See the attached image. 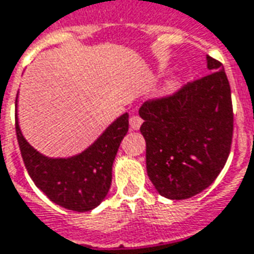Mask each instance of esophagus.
Masks as SVG:
<instances>
[{"label":"esophagus","mask_w":254,"mask_h":254,"mask_svg":"<svg viewBox=\"0 0 254 254\" xmlns=\"http://www.w3.org/2000/svg\"><path fill=\"white\" fill-rule=\"evenodd\" d=\"M141 124H143V120H141L139 115H133L129 120V127H130V130H139Z\"/></svg>","instance_id":"1"}]
</instances>
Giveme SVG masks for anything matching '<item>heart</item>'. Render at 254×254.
Returning <instances> with one entry per match:
<instances>
[{
  "label": "heart",
  "mask_w": 254,
  "mask_h": 254,
  "mask_svg": "<svg viewBox=\"0 0 254 254\" xmlns=\"http://www.w3.org/2000/svg\"><path fill=\"white\" fill-rule=\"evenodd\" d=\"M177 80L175 79H168L165 80V83L163 84V91L164 93H172V91L177 89Z\"/></svg>",
  "instance_id": "1"
}]
</instances>
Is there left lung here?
I'll list each match as a JSON object with an SVG mask.
<instances>
[{
	"mask_svg": "<svg viewBox=\"0 0 254 254\" xmlns=\"http://www.w3.org/2000/svg\"><path fill=\"white\" fill-rule=\"evenodd\" d=\"M210 75L139 110L151 184L171 200L189 199L213 184L227 163L234 114L221 62L206 57Z\"/></svg>",
	"mask_w": 254,
	"mask_h": 254,
	"instance_id": "left-lung-1",
	"label": "left lung"
}]
</instances>
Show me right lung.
<instances>
[{"label":"right lung","instance_id":"1","mask_svg":"<svg viewBox=\"0 0 254 254\" xmlns=\"http://www.w3.org/2000/svg\"><path fill=\"white\" fill-rule=\"evenodd\" d=\"M16 136L26 168L36 186L58 206L90 211L105 199L113 181V164L129 127L122 114L83 151L70 157H48L33 147L20 130L16 98Z\"/></svg>","mask_w":254,"mask_h":254}]
</instances>
